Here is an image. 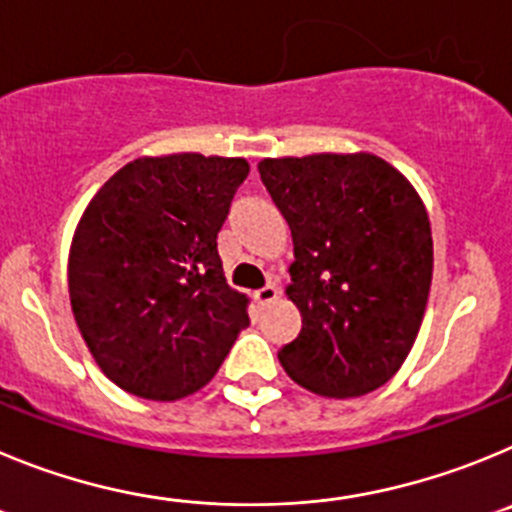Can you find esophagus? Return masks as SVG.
<instances>
[{
    "instance_id": "34e87169",
    "label": "esophagus",
    "mask_w": 512,
    "mask_h": 512,
    "mask_svg": "<svg viewBox=\"0 0 512 512\" xmlns=\"http://www.w3.org/2000/svg\"><path fill=\"white\" fill-rule=\"evenodd\" d=\"M278 293H280L278 285L267 283V285H262L260 290H255V301L260 303V306H270V303H275Z\"/></svg>"
}]
</instances>
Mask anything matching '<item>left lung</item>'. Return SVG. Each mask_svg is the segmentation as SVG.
<instances>
[{"label": "left lung", "mask_w": 512, "mask_h": 512, "mask_svg": "<svg viewBox=\"0 0 512 512\" xmlns=\"http://www.w3.org/2000/svg\"><path fill=\"white\" fill-rule=\"evenodd\" d=\"M257 170L296 255L288 298L303 326L280 365L326 398L372 393L411 352L431 290L434 242L418 193L370 153L267 158Z\"/></svg>", "instance_id": "8db88e82"}]
</instances>
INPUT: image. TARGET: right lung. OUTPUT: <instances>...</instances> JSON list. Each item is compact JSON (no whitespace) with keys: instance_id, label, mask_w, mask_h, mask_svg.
Wrapping results in <instances>:
<instances>
[{"instance_id":"1","label":"right lung","mask_w":512,"mask_h":512,"mask_svg":"<svg viewBox=\"0 0 512 512\" xmlns=\"http://www.w3.org/2000/svg\"><path fill=\"white\" fill-rule=\"evenodd\" d=\"M247 173L245 158H137L86 206L68 257L73 316L96 365L127 393H196L250 326L216 247Z\"/></svg>"}]
</instances>
